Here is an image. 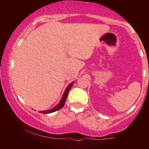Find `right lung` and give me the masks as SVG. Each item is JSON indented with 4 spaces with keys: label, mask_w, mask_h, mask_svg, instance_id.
<instances>
[{
    "label": "right lung",
    "mask_w": 149,
    "mask_h": 149,
    "mask_svg": "<svg viewBox=\"0 0 149 149\" xmlns=\"http://www.w3.org/2000/svg\"><path fill=\"white\" fill-rule=\"evenodd\" d=\"M73 84V83H71V84H70L69 86L66 88V90H65V92L64 93V95H63L62 98H61V101L59 102V103L55 107H54L52 109H49V110H48V111H40V112L42 113H50L54 112V111H58V110H59V109H61V108H62L64 106L65 102H66V98H67L68 94H69L70 89H71V87H72Z\"/></svg>",
    "instance_id": "add662e5"
}]
</instances>
